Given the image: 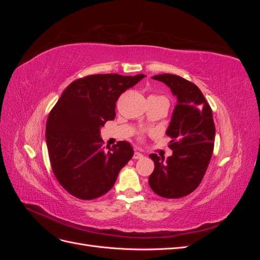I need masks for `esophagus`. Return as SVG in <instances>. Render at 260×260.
I'll return each instance as SVG.
<instances>
[{
	"label": "esophagus",
	"mask_w": 260,
	"mask_h": 260,
	"mask_svg": "<svg viewBox=\"0 0 260 260\" xmlns=\"http://www.w3.org/2000/svg\"><path fill=\"white\" fill-rule=\"evenodd\" d=\"M143 154H141L140 152H135V154H133V159H141V158H143Z\"/></svg>",
	"instance_id": "obj_1"
}]
</instances>
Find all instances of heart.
Listing matches in <instances>:
<instances>
[{"instance_id": "heart-1", "label": "heart", "mask_w": 260, "mask_h": 260, "mask_svg": "<svg viewBox=\"0 0 260 260\" xmlns=\"http://www.w3.org/2000/svg\"><path fill=\"white\" fill-rule=\"evenodd\" d=\"M140 139H143V136H142V135H140Z\"/></svg>"}]
</instances>
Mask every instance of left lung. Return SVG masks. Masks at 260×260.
I'll return each mask as SVG.
<instances>
[{
	"label": "left lung",
	"instance_id": "left-lung-1",
	"mask_svg": "<svg viewBox=\"0 0 260 260\" xmlns=\"http://www.w3.org/2000/svg\"><path fill=\"white\" fill-rule=\"evenodd\" d=\"M153 79L167 84L178 104L166 132L172 139V155L167 160L157 154L149 155L155 169L148 184L161 198L180 199L201 184L208 168L216 133L212 111L193 82L170 74L157 75Z\"/></svg>",
	"mask_w": 260,
	"mask_h": 260
}]
</instances>
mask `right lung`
Listing matches in <instances>:
<instances>
[{"instance_id": "1", "label": "right lung", "mask_w": 260, "mask_h": 260, "mask_svg": "<svg viewBox=\"0 0 260 260\" xmlns=\"http://www.w3.org/2000/svg\"><path fill=\"white\" fill-rule=\"evenodd\" d=\"M145 76L90 75L62 92L46 121V145L58 183L77 199H98L114 186L118 174L132 158L125 141L104 147L100 129L114 120L116 102Z\"/></svg>"}]
</instances>
